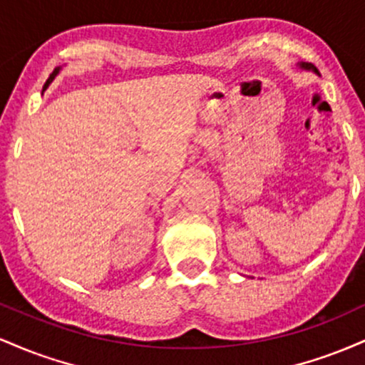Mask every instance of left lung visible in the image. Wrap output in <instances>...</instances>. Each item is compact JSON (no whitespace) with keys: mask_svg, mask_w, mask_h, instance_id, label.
I'll use <instances>...</instances> for the list:
<instances>
[{"mask_svg":"<svg viewBox=\"0 0 365 365\" xmlns=\"http://www.w3.org/2000/svg\"><path fill=\"white\" fill-rule=\"evenodd\" d=\"M297 65H299V68H300V70H307V72H314L316 75H319V72H317V68H316V66L312 65V63L300 61V63H297Z\"/></svg>","mask_w":365,"mask_h":365,"instance_id":"left-lung-1","label":"left lung"}]
</instances>
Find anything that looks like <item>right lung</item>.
Segmentation results:
<instances>
[{
    "label": "right lung",
    "mask_w": 365,
    "mask_h": 365,
    "mask_svg": "<svg viewBox=\"0 0 365 365\" xmlns=\"http://www.w3.org/2000/svg\"><path fill=\"white\" fill-rule=\"evenodd\" d=\"M60 70H61V66H58V68H54V72H53L51 75H49V78H48V81H46V83H44V87H43V91H46V89H48V86H49V83H51V82L54 81V77H56V75H58V73H60Z\"/></svg>",
    "instance_id": "obj_1"
}]
</instances>
